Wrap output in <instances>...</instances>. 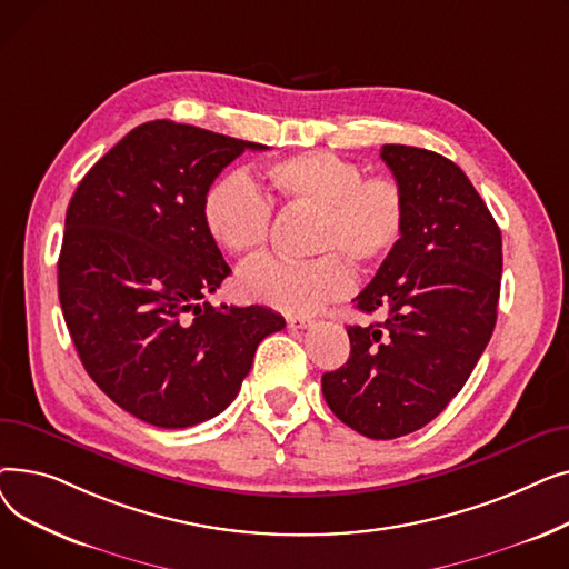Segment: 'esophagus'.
<instances>
[{"mask_svg": "<svg viewBox=\"0 0 569 569\" xmlns=\"http://www.w3.org/2000/svg\"><path fill=\"white\" fill-rule=\"evenodd\" d=\"M316 320L311 316H290L288 318V325L290 327H300V330H305V327H311Z\"/></svg>", "mask_w": 569, "mask_h": 569, "instance_id": "34e87169", "label": "esophagus"}]
</instances>
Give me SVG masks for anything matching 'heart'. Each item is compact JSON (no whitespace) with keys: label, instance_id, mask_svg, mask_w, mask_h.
<instances>
[{"label":"heart","instance_id":"b5f03b06","mask_svg":"<svg viewBox=\"0 0 569 569\" xmlns=\"http://www.w3.org/2000/svg\"><path fill=\"white\" fill-rule=\"evenodd\" d=\"M264 193L251 177L232 170L214 179L202 200V221L232 256L260 251L272 226V204L305 207L316 214L313 260L258 258L242 267L237 286L247 300L283 313H313L352 288L345 262L373 267L403 239L408 200L395 177H365L362 168L332 152H297L269 163Z\"/></svg>","mask_w":569,"mask_h":569}]
</instances>
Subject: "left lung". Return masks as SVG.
Here are the masks:
<instances>
[{
	"label": "left lung",
	"mask_w": 569,
	"mask_h": 569,
	"mask_svg": "<svg viewBox=\"0 0 569 569\" xmlns=\"http://www.w3.org/2000/svg\"><path fill=\"white\" fill-rule=\"evenodd\" d=\"M408 200L399 247L355 297L385 322L348 327V362L322 376L343 425L392 440L429 425L466 385L498 313L502 239L466 172L429 149L382 144Z\"/></svg>",
	"instance_id": "obj_1"
}]
</instances>
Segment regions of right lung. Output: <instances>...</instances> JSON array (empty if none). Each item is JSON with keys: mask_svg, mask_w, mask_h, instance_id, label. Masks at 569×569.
Here are the masks:
<instances>
[{"mask_svg": "<svg viewBox=\"0 0 569 569\" xmlns=\"http://www.w3.org/2000/svg\"><path fill=\"white\" fill-rule=\"evenodd\" d=\"M244 149L267 147L154 119L99 159L69 202L57 262L69 335L89 378L147 425L212 420L258 343L286 327L272 309L204 302L230 267L202 200Z\"/></svg>", "mask_w": 569, "mask_h": 569, "instance_id": "right-lung-1", "label": "right lung"}]
</instances>
